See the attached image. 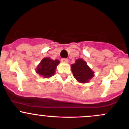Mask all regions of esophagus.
<instances>
[{
  "instance_id": "obj_1",
  "label": "esophagus",
  "mask_w": 129,
  "mask_h": 129,
  "mask_svg": "<svg viewBox=\"0 0 129 129\" xmlns=\"http://www.w3.org/2000/svg\"><path fill=\"white\" fill-rule=\"evenodd\" d=\"M61 61H62V62H68V59H67V58H62V59H61Z\"/></svg>"
}]
</instances>
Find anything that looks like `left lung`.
<instances>
[{
    "label": "left lung",
    "instance_id": "1",
    "mask_svg": "<svg viewBox=\"0 0 129 129\" xmlns=\"http://www.w3.org/2000/svg\"><path fill=\"white\" fill-rule=\"evenodd\" d=\"M71 68L74 77L81 83H87L94 76V72L81 59H77L74 64H72Z\"/></svg>",
    "mask_w": 129,
    "mask_h": 129
}]
</instances>
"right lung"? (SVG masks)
Masks as SVG:
<instances>
[{"instance_id": "1", "label": "right lung", "mask_w": 129, "mask_h": 129, "mask_svg": "<svg viewBox=\"0 0 129 129\" xmlns=\"http://www.w3.org/2000/svg\"><path fill=\"white\" fill-rule=\"evenodd\" d=\"M59 61L53 60L50 58L46 57L41 61L36 69V72L39 75H41L44 77H51L54 74L57 66L59 64Z\"/></svg>"}]
</instances>
